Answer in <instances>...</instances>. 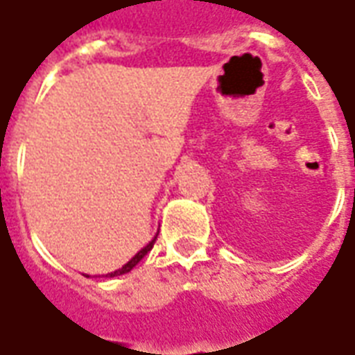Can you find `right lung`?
<instances>
[{
    "label": "right lung",
    "instance_id": "add662e5",
    "mask_svg": "<svg viewBox=\"0 0 355 355\" xmlns=\"http://www.w3.org/2000/svg\"><path fill=\"white\" fill-rule=\"evenodd\" d=\"M155 239H157V236H155V238L152 239V241H150V243H148V245L144 247V249H140L139 253L135 254V257H132L131 261L127 262V264H125V266H121V268H119V270H116V272H112V274H108L110 277H114V275H121V274H127V272H131L132 268L137 266V264H139V262L142 261V259H144V254H146L148 251H150V249H152V247H154Z\"/></svg>",
    "mask_w": 355,
    "mask_h": 355
}]
</instances>
